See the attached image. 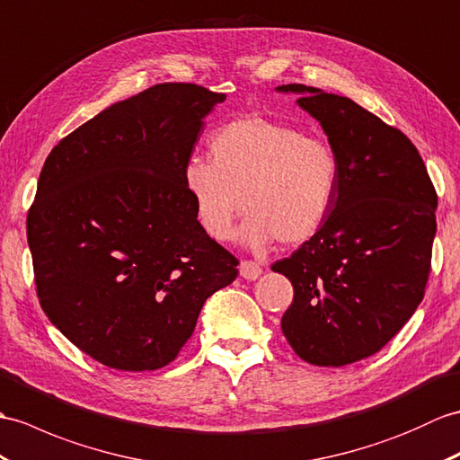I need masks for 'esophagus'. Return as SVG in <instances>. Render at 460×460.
Masks as SVG:
<instances>
[{
  "mask_svg": "<svg viewBox=\"0 0 460 460\" xmlns=\"http://www.w3.org/2000/svg\"><path fill=\"white\" fill-rule=\"evenodd\" d=\"M239 270H241L243 279H247V280H256L262 274L261 264L254 262V261H243L241 266H239Z\"/></svg>",
  "mask_w": 460,
  "mask_h": 460,
  "instance_id": "1",
  "label": "esophagus"
}]
</instances>
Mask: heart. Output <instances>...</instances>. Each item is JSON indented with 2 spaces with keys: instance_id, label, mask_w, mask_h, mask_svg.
I'll list each match as a JSON object with an SVG mask.
<instances>
[{
  "instance_id": "obj_1",
  "label": "heart",
  "mask_w": 460,
  "mask_h": 460,
  "mask_svg": "<svg viewBox=\"0 0 460 460\" xmlns=\"http://www.w3.org/2000/svg\"><path fill=\"white\" fill-rule=\"evenodd\" d=\"M209 153L211 160H190L184 184L199 227L213 241L233 237L239 206L247 213L241 237L254 249L276 239L284 247L307 243L333 211L341 163L325 138L247 115L219 127Z\"/></svg>"
}]
</instances>
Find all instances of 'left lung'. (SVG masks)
<instances>
[{
    "label": "left lung",
    "instance_id": "obj_1",
    "mask_svg": "<svg viewBox=\"0 0 460 460\" xmlns=\"http://www.w3.org/2000/svg\"><path fill=\"white\" fill-rule=\"evenodd\" d=\"M297 103L322 123L341 163L333 211L314 239L272 264L294 286L282 333L302 360L345 367L378 352L425 296L437 191L418 148L343 95L304 84Z\"/></svg>",
    "mask_w": 460,
    "mask_h": 460
}]
</instances>
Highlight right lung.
Here are the masks:
<instances>
[{
    "label": "right lung",
    "mask_w": 460,
    "mask_h": 460,
    "mask_svg": "<svg viewBox=\"0 0 460 460\" xmlns=\"http://www.w3.org/2000/svg\"><path fill=\"white\" fill-rule=\"evenodd\" d=\"M226 93L164 82L52 148L27 213L42 312L115 370H156L194 333L237 256L204 233L184 184L201 119Z\"/></svg>",
    "instance_id": "1"
}]
</instances>
